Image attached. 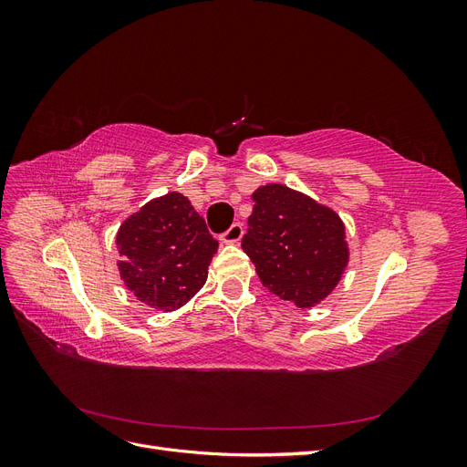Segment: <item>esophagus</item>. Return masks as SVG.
Wrapping results in <instances>:
<instances>
[{"mask_svg":"<svg viewBox=\"0 0 467 467\" xmlns=\"http://www.w3.org/2000/svg\"><path fill=\"white\" fill-rule=\"evenodd\" d=\"M242 237H244V225L239 223V222L232 223L230 228H228V232H223V234L220 235L222 244H230V245H234V244H239V242H242Z\"/></svg>","mask_w":467,"mask_h":467,"instance_id":"34e87169","label":"esophagus"}]
</instances>
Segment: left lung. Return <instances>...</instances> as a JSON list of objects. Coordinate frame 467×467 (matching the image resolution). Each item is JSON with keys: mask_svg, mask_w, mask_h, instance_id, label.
Here are the masks:
<instances>
[{"mask_svg": "<svg viewBox=\"0 0 467 467\" xmlns=\"http://www.w3.org/2000/svg\"><path fill=\"white\" fill-rule=\"evenodd\" d=\"M242 247L263 286L298 307L327 298L348 263L345 223L327 206L286 185L253 192Z\"/></svg>", "mask_w": 467, "mask_h": 467, "instance_id": "8db88e82", "label": "left lung"}]
</instances>
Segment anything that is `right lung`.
Returning a JSON list of instances; mask_svg holds the SVG:
<instances>
[{"label":"right lung","mask_w":467,"mask_h":467,"mask_svg":"<svg viewBox=\"0 0 467 467\" xmlns=\"http://www.w3.org/2000/svg\"><path fill=\"white\" fill-rule=\"evenodd\" d=\"M119 271L140 302L163 312L185 306L208 276L218 251L187 196L167 192L126 218L117 234Z\"/></svg>","instance_id":"right-lung-1"}]
</instances>
